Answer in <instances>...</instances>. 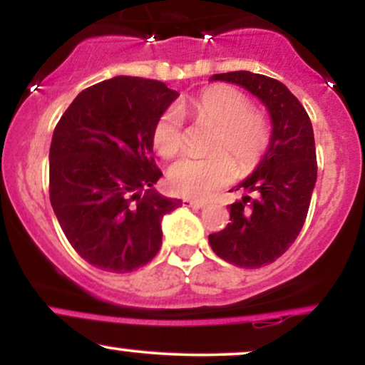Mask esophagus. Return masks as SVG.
Segmentation results:
<instances>
[{
	"label": "esophagus",
	"mask_w": 365,
	"mask_h": 365,
	"mask_svg": "<svg viewBox=\"0 0 365 365\" xmlns=\"http://www.w3.org/2000/svg\"><path fill=\"white\" fill-rule=\"evenodd\" d=\"M183 206L194 207V209H202L204 206H206V202H202V200H190V199H183Z\"/></svg>",
	"instance_id": "obj_1"
}]
</instances>
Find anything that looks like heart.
I'll return each mask as SVG.
<instances>
[{"mask_svg":"<svg viewBox=\"0 0 365 365\" xmlns=\"http://www.w3.org/2000/svg\"><path fill=\"white\" fill-rule=\"evenodd\" d=\"M250 99L232 86H209L178 111L215 127L209 153L197 159L183 158L168 171V187L173 194L188 199H207L217 188L228 185L240 171H250L259 165L271 142V125L261 113L250 110ZM173 108L156 120L153 128V148L163 159H171L182 150V118ZM236 163H233L232 161Z\"/></svg>","mask_w":365,"mask_h":365,"instance_id":"obj_1","label":"heart"}]
</instances>
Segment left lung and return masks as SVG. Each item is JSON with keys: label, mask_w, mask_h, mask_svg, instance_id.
I'll use <instances>...</instances> for the list:
<instances>
[{"label": "left lung", "mask_w": 365, "mask_h": 365, "mask_svg": "<svg viewBox=\"0 0 365 365\" xmlns=\"http://www.w3.org/2000/svg\"><path fill=\"white\" fill-rule=\"evenodd\" d=\"M211 81L242 86L267 108L273 123L266 154L235 190L230 223L209 235L217 257L238 267L267 266L288 250L307 217L317 178L312 123L299 99L279 81L252 72L212 75Z\"/></svg>", "instance_id": "8db88e82"}]
</instances>
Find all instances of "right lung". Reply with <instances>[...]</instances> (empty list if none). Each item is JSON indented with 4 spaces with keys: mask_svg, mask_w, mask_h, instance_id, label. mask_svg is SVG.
Instances as JSON below:
<instances>
[{
    "mask_svg": "<svg viewBox=\"0 0 365 365\" xmlns=\"http://www.w3.org/2000/svg\"><path fill=\"white\" fill-rule=\"evenodd\" d=\"M178 98L166 83L115 77L82 91L63 113L49 149V199L83 261L130 273L161 247L163 216L182 206L154 190V123Z\"/></svg>",
    "mask_w": 365,
    "mask_h": 365,
    "instance_id": "right-lung-1",
    "label": "right lung"
}]
</instances>
